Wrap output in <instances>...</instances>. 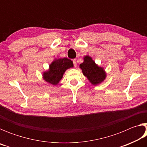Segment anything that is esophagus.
Segmentation results:
<instances>
[{
	"instance_id": "34e87169",
	"label": "esophagus",
	"mask_w": 147,
	"mask_h": 147,
	"mask_svg": "<svg viewBox=\"0 0 147 147\" xmlns=\"http://www.w3.org/2000/svg\"><path fill=\"white\" fill-rule=\"evenodd\" d=\"M73 64H74V67H76L77 66V63H76V59H74L73 60Z\"/></svg>"
}]
</instances>
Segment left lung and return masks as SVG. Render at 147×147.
<instances>
[{"label": "left lung", "mask_w": 147, "mask_h": 147, "mask_svg": "<svg viewBox=\"0 0 147 147\" xmlns=\"http://www.w3.org/2000/svg\"><path fill=\"white\" fill-rule=\"evenodd\" d=\"M80 68L89 82L94 86L98 85L106 78V73L104 68L99 67L88 55L84 57V62L80 64Z\"/></svg>", "instance_id": "obj_1"}]
</instances>
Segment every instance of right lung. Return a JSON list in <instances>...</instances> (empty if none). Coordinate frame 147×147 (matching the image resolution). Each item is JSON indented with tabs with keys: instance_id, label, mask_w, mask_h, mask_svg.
Wrapping results in <instances>:
<instances>
[{
	"instance_id": "add662e5",
	"label": "right lung",
	"mask_w": 147,
	"mask_h": 147,
	"mask_svg": "<svg viewBox=\"0 0 147 147\" xmlns=\"http://www.w3.org/2000/svg\"><path fill=\"white\" fill-rule=\"evenodd\" d=\"M72 67H73V63L70 59L55 58L49 65L48 70L43 72V78L46 82L56 86L63 78L65 71Z\"/></svg>"
}]
</instances>
